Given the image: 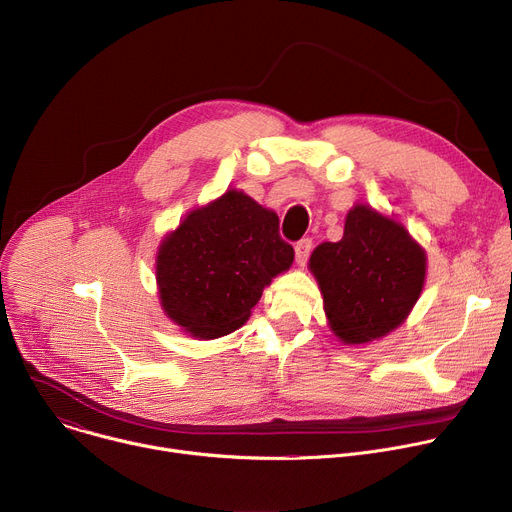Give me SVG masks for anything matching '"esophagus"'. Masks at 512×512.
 Here are the masks:
<instances>
[{
    "mask_svg": "<svg viewBox=\"0 0 512 512\" xmlns=\"http://www.w3.org/2000/svg\"><path fill=\"white\" fill-rule=\"evenodd\" d=\"M310 251H312V239H302L296 243V259L298 263H306L308 257H310Z\"/></svg>",
    "mask_w": 512,
    "mask_h": 512,
    "instance_id": "1",
    "label": "esophagus"
}]
</instances>
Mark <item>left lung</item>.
<instances>
[{
	"mask_svg": "<svg viewBox=\"0 0 512 512\" xmlns=\"http://www.w3.org/2000/svg\"><path fill=\"white\" fill-rule=\"evenodd\" d=\"M310 269L336 336L362 344L407 318L423 287L425 253L393 218L356 204L342 239L318 245Z\"/></svg>",
	"mask_w": 512,
	"mask_h": 512,
	"instance_id": "left-lung-1",
	"label": "left lung"
}]
</instances>
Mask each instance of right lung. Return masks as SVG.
<instances>
[{"label":"right lung","instance_id":"right-lung-1","mask_svg":"<svg viewBox=\"0 0 512 512\" xmlns=\"http://www.w3.org/2000/svg\"><path fill=\"white\" fill-rule=\"evenodd\" d=\"M294 247L279 218L243 192L229 190L192 210L158 253L166 314L200 338L225 336L249 318L263 287L289 269Z\"/></svg>","mask_w":512,"mask_h":512}]
</instances>
